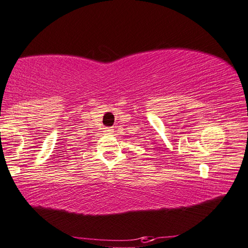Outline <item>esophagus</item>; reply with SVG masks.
I'll use <instances>...</instances> for the list:
<instances>
[{"label": "esophagus", "instance_id": "obj_1", "mask_svg": "<svg viewBox=\"0 0 248 248\" xmlns=\"http://www.w3.org/2000/svg\"><path fill=\"white\" fill-rule=\"evenodd\" d=\"M113 128H106L105 129V131H106V132H113Z\"/></svg>", "mask_w": 248, "mask_h": 248}]
</instances>
